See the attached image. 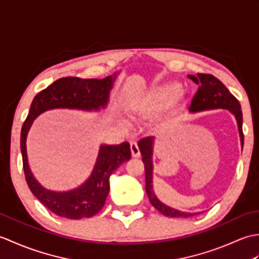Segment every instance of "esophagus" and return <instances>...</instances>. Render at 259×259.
Instances as JSON below:
<instances>
[{
	"mask_svg": "<svg viewBox=\"0 0 259 259\" xmlns=\"http://www.w3.org/2000/svg\"><path fill=\"white\" fill-rule=\"evenodd\" d=\"M130 149H131V155H133L134 158H139L140 157V149H139V146H138V144H137V142H131Z\"/></svg>",
	"mask_w": 259,
	"mask_h": 259,
	"instance_id": "obj_1",
	"label": "esophagus"
}]
</instances>
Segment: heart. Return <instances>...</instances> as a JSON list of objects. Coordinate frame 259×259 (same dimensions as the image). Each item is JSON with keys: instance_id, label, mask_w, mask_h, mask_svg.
Returning <instances> with one entry per match:
<instances>
[{"instance_id": "b5f03b06", "label": "heart", "mask_w": 259, "mask_h": 259, "mask_svg": "<svg viewBox=\"0 0 259 259\" xmlns=\"http://www.w3.org/2000/svg\"><path fill=\"white\" fill-rule=\"evenodd\" d=\"M180 85L177 83H166L155 87L146 96L133 104V111L141 118L152 117L171 104L179 96Z\"/></svg>"}]
</instances>
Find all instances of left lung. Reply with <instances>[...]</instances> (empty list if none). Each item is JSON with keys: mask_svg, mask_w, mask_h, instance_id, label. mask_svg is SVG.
<instances>
[{"mask_svg": "<svg viewBox=\"0 0 259 259\" xmlns=\"http://www.w3.org/2000/svg\"><path fill=\"white\" fill-rule=\"evenodd\" d=\"M189 78L197 83L198 90L192 98L189 111L198 112L203 110L211 109H228L230 112L235 114L237 119L238 129L240 134L241 145H244V134H243V112L240 109V103L235 96L229 92L225 84L216 76L208 73H197L195 75H188ZM139 149L142 156V162L145 164L146 171V192L151 205L155 207L158 211L163 213L164 216L169 217H190L195 213L184 212L176 210L170 207L163 205L162 202L157 199V197L152 189V162H151V152H152V138H142L139 141Z\"/></svg>", "mask_w": 259, "mask_h": 259, "instance_id": "1", "label": "left lung"}]
</instances>
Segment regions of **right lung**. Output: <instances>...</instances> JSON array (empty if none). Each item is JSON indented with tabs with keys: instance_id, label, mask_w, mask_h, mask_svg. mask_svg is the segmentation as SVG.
I'll use <instances>...</instances> for the list:
<instances>
[{
	"instance_id": "obj_1",
	"label": "right lung",
	"mask_w": 259,
	"mask_h": 259,
	"mask_svg": "<svg viewBox=\"0 0 259 259\" xmlns=\"http://www.w3.org/2000/svg\"><path fill=\"white\" fill-rule=\"evenodd\" d=\"M114 78L107 76L101 80L76 76L61 78L38 92L31 103L29 114L21 130V152L25 180L32 194L57 216L81 219L92 217L100 211L109 194L110 176L120 164L131 158L130 145L123 142L118 146H101L96 167L87 183L74 190L56 192L43 188L30 171L25 145L30 126L38 114L49 109L97 110L104 107Z\"/></svg>"
}]
</instances>
